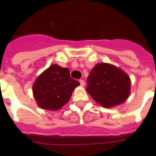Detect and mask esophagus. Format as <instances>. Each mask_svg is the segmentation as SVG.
Segmentation results:
<instances>
[{"mask_svg":"<svg viewBox=\"0 0 156 156\" xmlns=\"http://www.w3.org/2000/svg\"><path fill=\"white\" fill-rule=\"evenodd\" d=\"M79 83H80V85L82 86V87H84V86H85V81L83 80V79H81V80L79 81Z\"/></svg>","mask_w":156,"mask_h":156,"instance_id":"34e87169","label":"esophagus"}]
</instances>
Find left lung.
<instances>
[{
	"instance_id": "8db88e82",
	"label": "left lung",
	"mask_w": 156,
	"mask_h": 156,
	"mask_svg": "<svg viewBox=\"0 0 156 156\" xmlns=\"http://www.w3.org/2000/svg\"><path fill=\"white\" fill-rule=\"evenodd\" d=\"M87 91L104 108L122 104L130 94V79L122 69L108 63H99L87 77Z\"/></svg>"
}]
</instances>
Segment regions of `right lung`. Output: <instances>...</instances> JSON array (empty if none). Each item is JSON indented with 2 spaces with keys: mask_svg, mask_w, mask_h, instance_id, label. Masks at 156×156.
<instances>
[{
  "mask_svg": "<svg viewBox=\"0 0 156 156\" xmlns=\"http://www.w3.org/2000/svg\"><path fill=\"white\" fill-rule=\"evenodd\" d=\"M80 83L70 77L68 68L52 65L40 74L33 84V94L38 106L47 110H58L69 102Z\"/></svg>",
  "mask_w": 156,
  "mask_h": 156,
  "instance_id": "obj_1",
  "label": "right lung"
}]
</instances>
